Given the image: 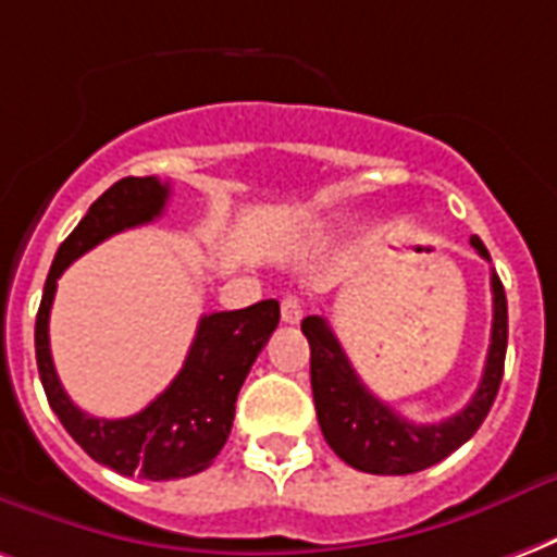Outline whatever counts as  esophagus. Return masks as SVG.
I'll return each instance as SVG.
<instances>
[{"instance_id": "1", "label": "esophagus", "mask_w": 557, "mask_h": 557, "mask_svg": "<svg viewBox=\"0 0 557 557\" xmlns=\"http://www.w3.org/2000/svg\"><path fill=\"white\" fill-rule=\"evenodd\" d=\"M300 315H304V304L295 295H286V298L280 300V319L286 321V324H298Z\"/></svg>"}]
</instances>
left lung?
<instances>
[{
	"label": "left lung",
	"mask_w": 557,
	"mask_h": 557,
	"mask_svg": "<svg viewBox=\"0 0 557 557\" xmlns=\"http://www.w3.org/2000/svg\"><path fill=\"white\" fill-rule=\"evenodd\" d=\"M472 247L490 262L487 247L481 238L472 236ZM490 289H493V331H490V351L481 383L472 401L460 413L448 416L436 425L410 422L398 410L383 405L377 395L369 393L360 374L354 372L336 333L321 315H307L300 321V331L310 342V381L321 434L348 467L372 475L422 472L446 460L481 428L496 401L498 383L505 374V351H508V300L496 271L490 274Z\"/></svg>",
	"instance_id": "1"
}]
</instances>
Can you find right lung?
Wrapping results in <instances>:
<instances>
[{
  "mask_svg": "<svg viewBox=\"0 0 557 557\" xmlns=\"http://www.w3.org/2000/svg\"><path fill=\"white\" fill-rule=\"evenodd\" d=\"M168 195V183L156 176H126L97 197L79 226L61 242L35 321L37 372L61 425L97 463L147 481L197 475L215 460L236 419L238 389L280 321L277 300L203 315L180 374L141 413L97 419L70 401L49 354V310L59 277L90 247L162 215Z\"/></svg>",
  "mask_w": 557,
  "mask_h": 557,
  "instance_id": "1",
  "label": "right lung"
}]
</instances>
